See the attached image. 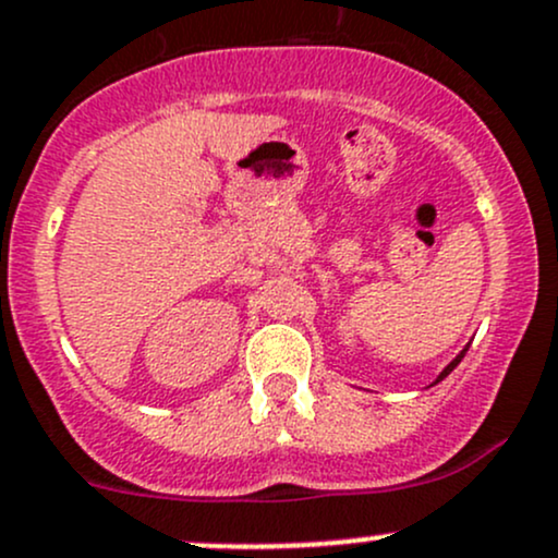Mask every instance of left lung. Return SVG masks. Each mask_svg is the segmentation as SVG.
I'll return each mask as SVG.
<instances>
[{
    "label": "left lung",
    "instance_id": "1",
    "mask_svg": "<svg viewBox=\"0 0 558 558\" xmlns=\"http://www.w3.org/2000/svg\"><path fill=\"white\" fill-rule=\"evenodd\" d=\"M462 355H465V350H462V353H460V355H457V357H454V361H451L447 368H444V372H441V377H438V379H436V383H441V379H444V377H447V374L451 372V368H454V366H457V363H460V361H462Z\"/></svg>",
    "mask_w": 558,
    "mask_h": 558
}]
</instances>
